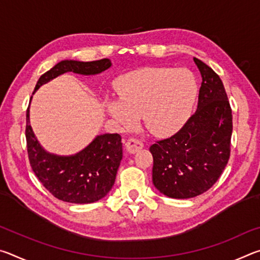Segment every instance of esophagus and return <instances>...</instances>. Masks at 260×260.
I'll return each instance as SVG.
<instances>
[{
	"label": "esophagus",
	"instance_id": "obj_1",
	"mask_svg": "<svg viewBox=\"0 0 260 260\" xmlns=\"http://www.w3.org/2000/svg\"><path fill=\"white\" fill-rule=\"evenodd\" d=\"M144 147V143L142 142V141L136 139V138H129L128 140H127L126 142V149L127 151H129L132 153H134L136 151L141 150Z\"/></svg>",
	"mask_w": 260,
	"mask_h": 260
}]
</instances>
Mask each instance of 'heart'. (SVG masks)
<instances>
[{"mask_svg": "<svg viewBox=\"0 0 260 260\" xmlns=\"http://www.w3.org/2000/svg\"><path fill=\"white\" fill-rule=\"evenodd\" d=\"M119 100H107L105 108L124 126L142 116L147 129L157 136L177 133L190 117L197 98L196 79L184 69L143 68L118 78Z\"/></svg>", "mask_w": 260, "mask_h": 260, "instance_id": "b5f03b06", "label": "heart"}]
</instances>
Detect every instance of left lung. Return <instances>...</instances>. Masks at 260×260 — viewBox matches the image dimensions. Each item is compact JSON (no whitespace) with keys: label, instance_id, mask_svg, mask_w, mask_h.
Returning <instances> with one entry per match:
<instances>
[{"label":"left lung","instance_id":"obj_1","mask_svg":"<svg viewBox=\"0 0 260 260\" xmlns=\"http://www.w3.org/2000/svg\"><path fill=\"white\" fill-rule=\"evenodd\" d=\"M202 76L196 112L178 133L150 146L152 182L171 199H191L213 186L231 156L232 108L221 79L199 58Z\"/></svg>","mask_w":260,"mask_h":260}]
</instances>
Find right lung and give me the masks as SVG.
<instances>
[{
    "label": "right lung",
    "instance_id": "add662e5",
    "mask_svg": "<svg viewBox=\"0 0 260 260\" xmlns=\"http://www.w3.org/2000/svg\"><path fill=\"white\" fill-rule=\"evenodd\" d=\"M111 67L109 58L93 61L61 60L43 73L34 91L43 83L65 72L96 74ZM26 143L30 167L40 182L56 199L69 203H93L111 190L118 167L122 159L119 134L98 136L85 150L71 157H59L46 152L35 139L26 111Z\"/></svg>",
    "mask_w": 260,
    "mask_h": 260
}]
</instances>
